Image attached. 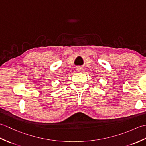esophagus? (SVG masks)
<instances>
[{
	"mask_svg": "<svg viewBox=\"0 0 146 146\" xmlns=\"http://www.w3.org/2000/svg\"><path fill=\"white\" fill-rule=\"evenodd\" d=\"M76 70L77 71H78V72H82L83 70V68L82 67H78L76 68Z\"/></svg>",
	"mask_w": 146,
	"mask_h": 146,
	"instance_id": "34e87169",
	"label": "esophagus"
}]
</instances>
